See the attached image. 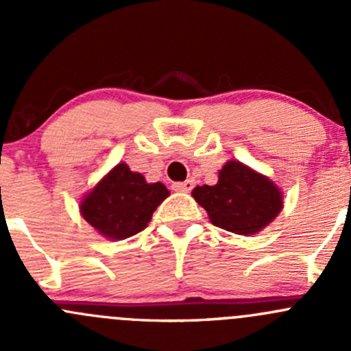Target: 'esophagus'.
I'll use <instances>...</instances> for the list:
<instances>
[{
	"mask_svg": "<svg viewBox=\"0 0 351 351\" xmlns=\"http://www.w3.org/2000/svg\"><path fill=\"white\" fill-rule=\"evenodd\" d=\"M193 186H195V182H193V180H186V182L173 183V190H175V192L189 193V192H192Z\"/></svg>",
	"mask_w": 351,
	"mask_h": 351,
	"instance_id": "34e87169",
	"label": "esophagus"
}]
</instances>
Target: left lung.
<instances>
[{"instance_id": "8db88e82", "label": "left lung", "mask_w": 351, "mask_h": 351, "mask_svg": "<svg viewBox=\"0 0 351 351\" xmlns=\"http://www.w3.org/2000/svg\"><path fill=\"white\" fill-rule=\"evenodd\" d=\"M192 195L207 210L212 224L244 236L260 232L284 205L274 182L239 161L226 162L217 185L195 186Z\"/></svg>"}]
</instances>
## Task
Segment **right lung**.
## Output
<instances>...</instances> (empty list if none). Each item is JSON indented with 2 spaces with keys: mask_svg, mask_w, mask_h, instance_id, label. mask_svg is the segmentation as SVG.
Here are the masks:
<instances>
[{
  "mask_svg": "<svg viewBox=\"0 0 351 351\" xmlns=\"http://www.w3.org/2000/svg\"><path fill=\"white\" fill-rule=\"evenodd\" d=\"M169 195L162 183H147L125 162L112 171L81 202V214L101 236L125 239L147 226L158 205Z\"/></svg>",
  "mask_w": 351,
  "mask_h": 351,
  "instance_id": "1",
  "label": "right lung"
}]
</instances>
